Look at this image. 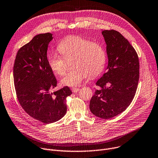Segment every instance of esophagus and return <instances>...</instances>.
I'll return each instance as SVG.
<instances>
[{
	"mask_svg": "<svg viewBox=\"0 0 158 158\" xmlns=\"http://www.w3.org/2000/svg\"><path fill=\"white\" fill-rule=\"evenodd\" d=\"M80 90V88H72V92L73 93H77V92H78Z\"/></svg>",
	"mask_w": 158,
	"mask_h": 158,
	"instance_id": "34e87169",
	"label": "esophagus"
}]
</instances>
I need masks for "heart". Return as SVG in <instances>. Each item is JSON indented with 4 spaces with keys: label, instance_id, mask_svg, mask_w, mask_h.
Instances as JSON below:
<instances>
[{
    "label": "heart",
    "instance_id": "heart-1",
    "mask_svg": "<svg viewBox=\"0 0 158 158\" xmlns=\"http://www.w3.org/2000/svg\"><path fill=\"white\" fill-rule=\"evenodd\" d=\"M56 51L48 55V64L55 74L64 75L67 69V60L72 61L74 67L61 80L63 85L77 86L89 76H96L106 66V52L102 44L81 36H69L58 44Z\"/></svg>",
    "mask_w": 158,
    "mask_h": 158
}]
</instances>
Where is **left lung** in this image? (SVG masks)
<instances>
[{"instance_id": "left-lung-1", "label": "left lung", "mask_w": 158, "mask_h": 158, "mask_svg": "<svg viewBox=\"0 0 158 158\" xmlns=\"http://www.w3.org/2000/svg\"><path fill=\"white\" fill-rule=\"evenodd\" d=\"M107 44V72L98 80L100 88L92 97L89 109L93 115L110 119L124 111L131 103L139 80V60L135 49L119 31L104 30Z\"/></svg>"}]
</instances>
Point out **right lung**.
<instances>
[{
    "instance_id": "right-lung-1",
    "label": "right lung",
    "mask_w": 158,
    "mask_h": 158,
    "mask_svg": "<svg viewBox=\"0 0 158 158\" xmlns=\"http://www.w3.org/2000/svg\"><path fill=\"white\" fill-rule=\"evenodd\" d=\"M51 33L35 35L16 54L13 79L16 96L24 110L44 123L56 122L67 112L66 98L72 94L68 86L51 93L57 81L47 58Z\"/></svg>"
}]
</instances>
